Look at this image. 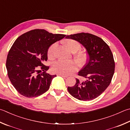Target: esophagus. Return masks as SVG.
I'll return each mask as SVG.
<instances>
[{"instance_id":"esophagus-1","label":"esophagus","mask_w":130,"mask_h":130,"mask_svg":"<svg viewBox=\"0 0 130 130\" xmlns=\"http://www.w3.org/2000/svg\"><path fill=\"white\" fill-rule=\"evenodd\" d=\"M57 75L58 76H61V77H65V78H67L68 77V75H64V74H58Z\"/></svg>"}]
</instances>
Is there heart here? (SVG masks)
Here are the masks:
<instances>
[{
  "instance_id": "1",
  "label": "heart",
  "mask_w": 130,
  "mask_h": 130,
  "mask_svg": "<svg viewBox=\"0 0 130 130\" xmlns=\"http://www.w3.org/2000/svg\"><path fill=\"white\" fill-rule=\"evenodd\" d=\"M67 48L73 53L76 52L81 49V45L78 41L75 40L69 39L64 41ZM57 43L52 44L49 47L47 55L49 59H54L55 57V51L57 47ZM74 58L79 65H84L87 60V55L83 52H78L75 54ZM77 69V64L74 61H65L58 60L53 63L52 65L53 71L61 74H69L75 72Z\"/></svg>"
}]
</instances>
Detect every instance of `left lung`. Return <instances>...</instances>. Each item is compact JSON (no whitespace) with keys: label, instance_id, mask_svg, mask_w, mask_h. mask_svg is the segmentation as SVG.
<instances>
[{"label":"left lung","instance_id":"1","mask_svg":"<svg viewBox=\"0 0 130 130\" xmlns=\"http://www.w3.org/2000/svg\"><path fill=\"white\" fill-rule=\"evenodd\" d=\"M67 39L75 40L86 48L88 60L78 72V75L86 78L76 83L68 90L71 95L81 101H91L100 96L109 86L115 71L114 57L110 48L103 40L88 33L68 35Z\"/></svg>","mask_w":130,"mask_h":130}]
</instances>
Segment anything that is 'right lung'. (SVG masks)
<instances>
[{
    "label": "right lung",
    "instance_id": "1",
    "mask_svg": "<svg viewBox=\"0 0 130 130\" xmlns=\"http://www.w3.org/2000/svg\"><path fill=\"white\" fill-rule=\"evenodd\" d=\"M65 37L36 29L16 40L9 51L6 68L9 79L19 93L27 98L37 97L49 89L56 75L46 73L49 67L44 62L48 60L49 47Z\"/></svg>",
    "mask_w": 130,
    "mask_h": 130
}]
</instances>
